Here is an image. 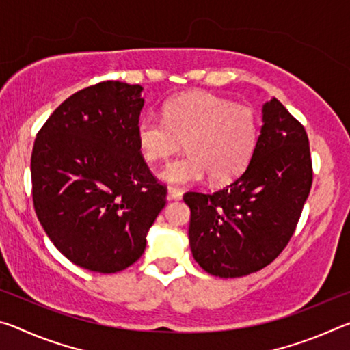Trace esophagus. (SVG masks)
Masks as SVG:
<instances>
[{"label": "esophagus", "mask_w": 350, "mask_h": 350, "mask_svg": "<svg viewBox=\"0 0 350 350\" xmlns=\"http://www.w3.org/2000/svg\"><path fill=\"white\" fill-rule=\"evenodd\" d=\"M182 196H183V191H182L180 188H177V187H168V198H170V199L179 200V199H182Z\"/></svg>", "instance_id": "esophagus-1"}]
</instances>
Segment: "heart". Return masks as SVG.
I'll list each match as a JSON object with an SVG mask.
<instances>
[{
  "instance_id": "b5f03b06",
  "label": "heart",
  "mask_w": 350,
  "mask_h": 350,
  "mask_svg": "<svg viewBox=\"0 0 350 350\" xmlns=\"http://www.w3.org/2000/svg\"><path fill=\"white\" fill-rule=\"evenodd\" d=\"M258 118L247 105L208 92H191L163 106V118L148 114L137 122L135 139L148 162H163L185 142L188 156L170 163L162 179L193 183L208 176L213 183L238 177L258 144Z\"/></svg>"
}]
</instances>
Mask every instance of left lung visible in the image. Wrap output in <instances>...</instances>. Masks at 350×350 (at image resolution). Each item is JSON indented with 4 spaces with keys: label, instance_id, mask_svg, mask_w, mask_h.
<instances>
[{
    "label": "left lung",
    "instance_id": "left-lung-1",
    "mask_svg": "<svg viewBox=\"0 0 350 350\" xmlns=\"http://www.w3.org/2000/svg\"><path fill=\"white\" fill-rule=\"evenodd\" d=\"M244 173L215 193L188 191L189 247L210 275L238 278L267 267L295 233L313 170L304 126L271 98Z\"/></svg>",
    "mask_w": 350,
    "mask_h": 350
}]
</instances>
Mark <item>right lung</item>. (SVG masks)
<instances>
[{
    "mask_svg": "<svg viewBox=\"0 0 350 350\" xmlns=\"http://www.w3.org/2000/svg\"><path fill=\"white\" fill-rule=\"evenodd\" d=\"M144 88L102 81L72 94L35 139L33 208L70 262L116 273L137 260L167 204L135 139Z\"/></svg>",
    "mask_w": 350,
    "mask_h": 350,
    "instance_id": "right-lung-1",
    "label": "right lung"
}]
</instances>
